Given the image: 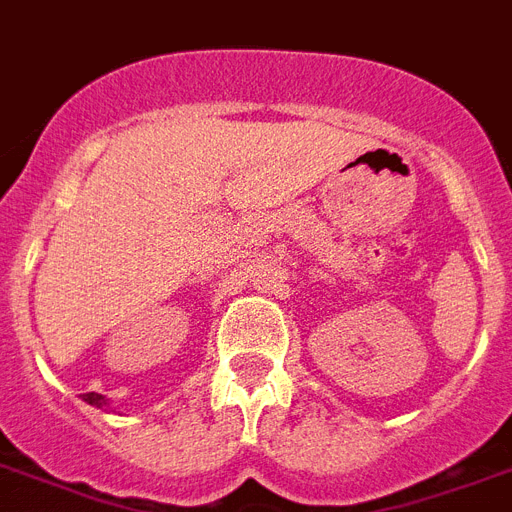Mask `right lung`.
I'll return each instance as SVG.
<instances>
[{
  "label": "right lung",
  "instance_id": "obj_1",
  "mask_svg": "<svg viewBox=\"0 0 512 512\" xmlns=\"http://www.w3.org/2000/svg\"><path fill=\"white\" fill-rule=\"evenodd\" d=\"M83 401L90 403V406H96V409H103V406L109 403V398H106V395H101V393H85Z\"/></svg>",
  "mask_w": 512,
  "mask_h": 512
}]
</instances>
